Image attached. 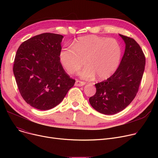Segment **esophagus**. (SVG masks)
<instances>
[{"instance_id": "34e87169", "label": "esophagus", "mask_w": 158, "mask_h": 158, "mask_svg": "<svg viewBox=\"0 0 158 158\" xmlns=\"http://www.w3.org/2000/svg\"><path fill=\"white\" fill-rule=\"evenodd\" d=\"M86 83L84 81H79V80H77L76 81V83H75V85L77 86H82L85 85Z\"/></svg>"}]
</instances>
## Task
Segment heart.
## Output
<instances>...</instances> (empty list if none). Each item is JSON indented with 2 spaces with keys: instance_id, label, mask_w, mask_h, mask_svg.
I'll return each mask as SVG.
<instances>
[{
  "instance_id": "1",
  "label": "heart",
  "mask_w": 158,
  "mask_h": 158,
  "mask_svg": "<svg viewBox=\"0 0 158 158\" xmlns=\"http://www.w3.org/2000/svg\"><path fill=\"white\" fill-rule=\"evenodd\" d=\"M122 54L121 45L115 39L88 35L79 38L73 47L62 48L60 59L70 74L79 72L86 63L81 72L82 78L92 79L97 75L98 79H106L117 70Z\"/></svg>"
}]
</instances>
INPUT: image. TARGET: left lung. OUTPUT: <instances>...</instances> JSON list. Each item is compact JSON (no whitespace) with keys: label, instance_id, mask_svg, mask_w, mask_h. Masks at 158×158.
I'll return each instance as SVG.
<instances>
[{"label":"left lung","instance_id":"8db88e82","mask_svg":"<svg viewBox=\"0 0 158 158\" xmlns=\"http://www.w3.org/2000/svg\"><path fill=\"white\" fill-rule=\"evenodd\" d=\"M126 43L125 52L112 76L95 84L96 93L89 97L94 108L104 114L117 113L132 101L138 92L145 66V56L136 41L120 35Z\"/></svg>","mask_w":158,"mask_h":158}]
</instances>
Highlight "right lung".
Returning a JSON list of instances; mask_svg holds the SVG:
<instances>
[{
	"label": "right lung",
	"instance_id": "add662e5",
	"mask_svg": "<svg viewBox=\"0 0 158 158\" xmlns=\"http://www.w3.org/2000/svg\"><path fill=\"white\" fill-rule=\"evenodd\" d=\"M63 38L43 33L23 41L16 51L13 70L19 92L38 110H48L59 104L76 82L60 62Z\"/></svg>",
	"mask_w": 158,
	"mask_h": 158
}]
</instances>
